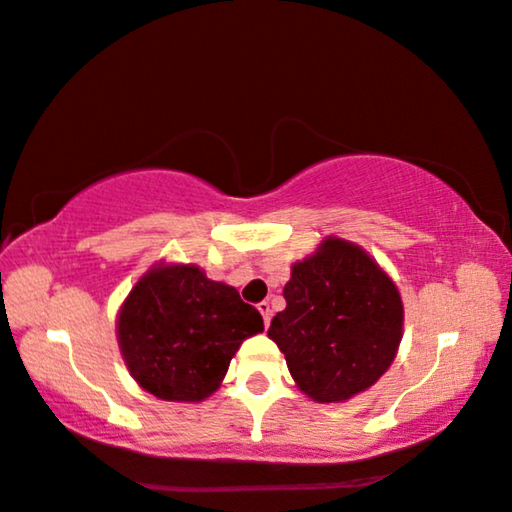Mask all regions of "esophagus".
<instances>
[{"mask_svg": "<svg viewBox=\"0 0 512 512\" xmlns=\"http://www.w3.org/2000/svg\"><path fill=\"white\" fill-rule=\"evenodd\" d=\"M258 312L263 314V321H265V326H268V324H270V317H272V307H270L268 300H263V303H258Z\"/></svg>", "mask_w": 512, "mask_h": 512, "instance_id": "1", "label": "esophagus"}]
</instances>
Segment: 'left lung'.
<instances>
[{
    "instance_id": "8db88e82",
    "label": "left lung",
    "mask_w": 512,
    "mask_h": 512,
    "mask_svg": "<svg viewBox=\"0 0 512 512\" xmlns=\"http://www.w3.org/2000/svg\"><path fill=\"white\" fill-rule=\"evenodd\" d=\"M284 298L268 338L312 401L345 403L394 363L403 338L401 293L359 244L324 237L314 254L291 265Z\"/></svg>"
}]
</instances>
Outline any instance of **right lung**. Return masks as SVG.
<instances>
[{
  "label": "right lung",
  "instance_id": "add662e5",
  "mask_svg": "<svg viewBox=\"0 0 512 512\" xmlns=\"http://www.w3.org/2000/svg\"><path fill=\"white\" fill-rule=\"evenodd\" d=\"M261 331L256 307L195 263H153L116 317L130 375L144 391L174 403L212 396L242 342Z\"/></svg>",
  "mask_w": 512,
  "mask_h": 512
}]
</instances>
